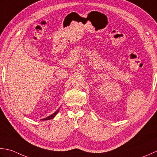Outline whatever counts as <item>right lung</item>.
<instances>
[{"mask_svg": "<svg viewBox=\"0 0 157 157\" xmlns=\"http://www.w3.org/2000/svg\"><path fill=\"white\" fill-rule=\"evenodd\" d=\"M59 109L57 110V111H56L55 113H54L53 114H52V115H50V116L47 117H46V118H44V119H41V120H42V121H47V120H50V119H53V118L56 116V114H57V113H58V112H59Z\"/></svg>", "mask_w": 157, "mask_h": 157, "instance_id": "right-lung-1", "label": "right lung"}]
</instances>
